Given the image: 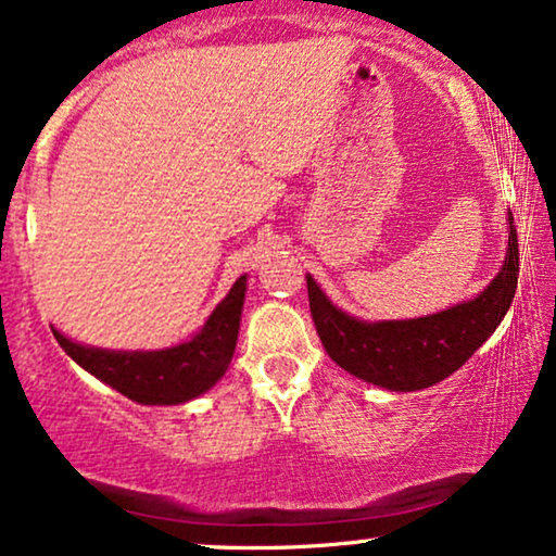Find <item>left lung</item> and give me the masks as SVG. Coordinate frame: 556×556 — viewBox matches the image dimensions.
<instances>
[{"instance_id": "obj_1", "label": "left lung", "mask_w": 556, "mask_h": 556, "mask_svg": "<svg viewBox=\"0 0 556 556\" xmlns=\"http://www.w3.org/2000/svg\"><path fill=\"white\" fill-rule=\"evenodd\" d=\"M507 256L483 292L439 314L392 321H363L344 314L311 274L308 303L324 350L337 366L389 392H418L455 374L494 334L518 290V232L507 214Z\"/></svg>"}]
</instances>
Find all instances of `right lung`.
<instances>
[{
	"label": "right lung",
	"instance_id": "1",
	"mask_svg": "<svg viewBox=\"0 0 556 556\" xmlns=\"http://www.w3.org/2000/svg\"><path fill=\"white\" fill-rule=\"evenodd\" d=\"M248 274L190 340L162 350H104L54 331L65 353L88 374L140 405H182L206 394L225 376L238 344Z\"/></svg>",
	"mask_w": 556,
	"mask_h": 556
}]
</instances>
